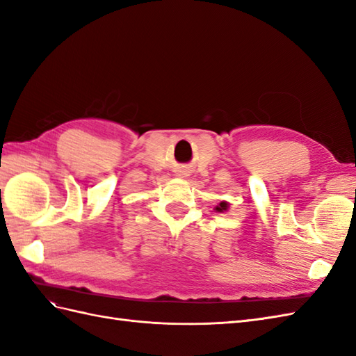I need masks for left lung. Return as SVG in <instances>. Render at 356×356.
<instances>
[{
	"instance_id": "left-lung-1",
	"label": "left lung",
	"mask_w": 356,
	"mask_h": 356,
	"mask_svg": "<svg viewBox=\"0 0 356 356\" xmlns=\"http://www.w3.org/2000/svg\"><path fill=\"white\" fill-rule=\"evenodd\" d=\"M227 207H229L227 203H225V202H221V203H220V207H217V211H220V212H222V211H227Z\"/></svg>"
}]
</instances>
